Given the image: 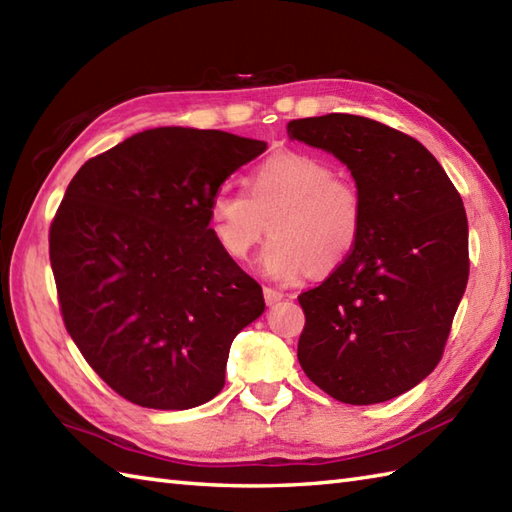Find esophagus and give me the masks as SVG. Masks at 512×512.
<instances>
[{"label": "esophagus", "instance_id": "1", "mask_svg": "<svg viewBox=\"0 0 512 512\" xmlns=\"http://www.w3.org/2000/svg\"><path fill=\"white\" fill-rule=\"evenodd\" d=\"M264 299H266V303L268 306H275L277 301H281L284 299V292L281 290H277V288H270V286H264Z\"/></svg>", "mask_w": 512, "mask_h": 512}]
</instances>
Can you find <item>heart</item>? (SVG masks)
Masks as SVG:
<instances>
[{"label": "heart", "instance_id": "1", "mask_svg": "<svg viewBox=\"0 0 512 512\" xmlns=\"http://www.w3.org/2000/svg\"><path fill=\"white\" fill-rule=\"evenodd\" d=\"M209 220L224 253L244 262L270 228L266 275L295 281L339 268L363 231V195L356 182L336 176L328 160L306 151H279L250 171L248 193L220 189Z\"/></svg>", "mask_w": 512, "mask_h": 512}]
</instances>
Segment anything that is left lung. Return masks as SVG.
<instances>
[{"label":"left lung","mask_w":512,"mask_h":512,"mask_svg":"<svg viewBox=\"0 0 512 512\" xmlns=\"http://www.w3.org/2000/svg\"><path fill=\"white\" fill-rule=\"evenodd\" d=\"M288 136L345 162L363 195L352 255L299 295V363L347 405L396 398L440 363L469 281L460 193L427 147L372 118H299Z\"/></svg>","instance_id":"8db88e82"}]
</instances>
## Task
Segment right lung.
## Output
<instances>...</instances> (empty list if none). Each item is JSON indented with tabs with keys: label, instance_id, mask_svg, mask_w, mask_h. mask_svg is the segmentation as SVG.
<instances>
[{
	"label": "right lung",
	"instance_id": "right-lung-1",
	"mask_svg": "<svg viewBox=\"0 0 512 512\" xmlns=\"http://www.w3.org/2000/svg\"><path fill=\"white\" fill-rule=\"evenodd\" d=\"M264 140L158 127L90 158L50 224L65 330L118 396L191 409L220 394L262 286L215 242L209 204Z\"/></svg>",
	"mask_w": 512,
	"mask_h": 512
}]
</instances>
